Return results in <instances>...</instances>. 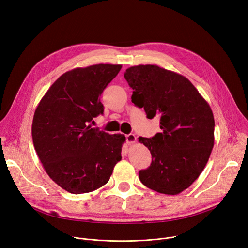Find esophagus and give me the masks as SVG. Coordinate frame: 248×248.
<instances>
[{
    "instance_id": "esophagus-1",
    "label": "esophagus",
    "mask_w": 248,
    "mask_h": 248,
    "mask_svg": "<svg viewBox=\"0 0 248 248\" xmlns=\"http://www.w3.org/2000/svg\"><path fill=\"white\" fill-rule=\"evenodd\" d=\"M126 142L128 143V144H132V143H134L135 141H136V136L134 135V134H132V133H129V134H127L126 136Z\"/></svg>"
}]
</instances>
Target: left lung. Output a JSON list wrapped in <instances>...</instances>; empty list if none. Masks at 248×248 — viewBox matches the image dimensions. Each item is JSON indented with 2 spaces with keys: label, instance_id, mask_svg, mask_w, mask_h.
Here are the masks:
<instances>
[{
  "label": "left lung",
  "instance_id": "left-lung-1",
  "mask_svg": "<svg viewBox=\"0 0 248 248\" xmlns=\"http://www.w3.org/2000/svg\"><path fill=\"white\" fill-rule=\"evenodd\" d=\"M124 78L133 89L131 102L144 108L148 119L159 116L162 129L151 138H138L152 155L139 179L159 193L179 194L200 175L213 149L210 106L186 78L156 64L128 67Z\"/></svg>",
  "mask_w": 248,
  "mask_h": 248
}]
</instances>
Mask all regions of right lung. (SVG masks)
Segmentation results:
<instances>
[{"label":"right lung","instance_id":"obj_1","mask_svg":"<svg viewBox=\"0 0 248 248\" xmlns=\"http://www.w3.org/2000/svg\"><path fill=\"white\" fill-rule=\"evenodd\" d=\"M122 64L99 63L62 75L35 110L34 148L50 178L64 190L91 192L110 180L122 160L124 134H109L89 124L102 115L100 96Z\"/></svg>","mask_w":248,"mask_h":248}]
</instances>
